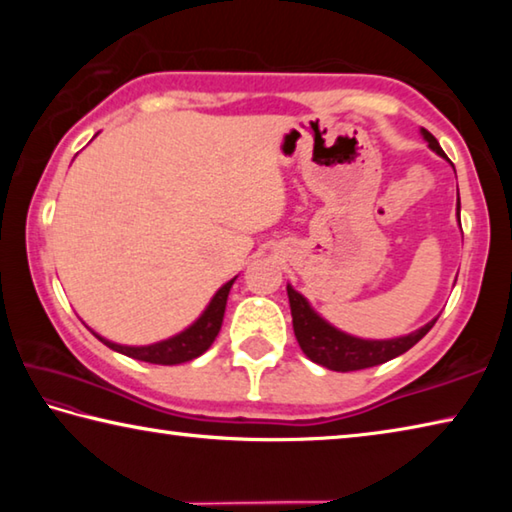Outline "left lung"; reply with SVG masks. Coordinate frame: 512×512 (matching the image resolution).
<instances>
[{
    "label": "left lung",
    "mask_w": 512,
    "mask_h": 512,
    "mask_svg": "<svg viewBox=\"0 0 512 512\" xmlns=\"http://www.w3.org/2000/svg\"><path fill=\"white\" fill-rule=\"evenodd\" d=\"M420 135L424 137V142L429 144V149L433 153H438L440 158H447L445 151L440 149L438 140L429 131L420 128ZM456 210L461 214V198H458ZM458 223H461V219H458ZM287 293L293 316V332H296L300 350L305 352V357L318 363V366L336 372L372 368L379 366V363L400 357L406 350H411L438 320L433 318L427 325L415 329V332L395 336V339H361V336H352L348 332H343V329L334 327L332 323H327V320L309 305V300L302 296L300 291L293 289L291 284H287Z\"/></svg>",
    "instance_id": "obj_1"
}]
</instances>
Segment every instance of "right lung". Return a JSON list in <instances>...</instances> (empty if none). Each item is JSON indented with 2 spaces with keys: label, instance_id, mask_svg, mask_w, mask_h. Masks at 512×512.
<instances>
[{
  "label": "right lung",
  "instance_id": "1",
  "mask_svg": "<svg viewBox=\"0 0 512 512\" xmlns=\"http://www.w3.org/2000/svg\"><path fill=\"white\" fill-rule=\"evenodd\" d=\"M97 137V135H94ZM237 275L223 284V287L214 293L212 300L207 302V307L203 309V314L198 316L192 325L185 327L183 332L169 336V339H162L158 343H149V345H121L115 341L103 339L101 334L90 332L97 336V339L108 345L110 350H115L119 354H126V357L137 359V361H146V363H158V366H176V363H185L192 361L196 357H201L205 350H210V345L214 343L216 336H219V329L223 323V314H225V302H228L230 289L235 284Z\"/></svg>",
  "mask_w": 512,
  "mask_h": 512
}]
</instances>
